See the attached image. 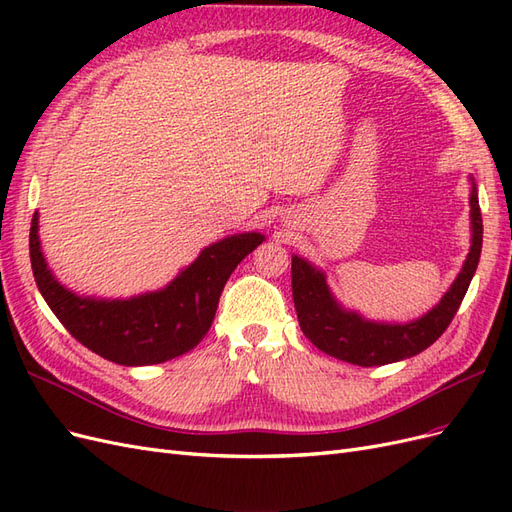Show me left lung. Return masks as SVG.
<instances>
[{
	"label": "left lung",
	"instance_id": "left-lung-1",
	"mask_svg": "<svg viewBox=\"0 0 512 512\" xmlns=\"http://www.w3.org/2000/svg\"><path fill=\"white\" fill-rule=\"evenodd\" d=\"M470 228V252L455 282L444 292L438 305L410 322L367 320L354 309H346L335 299L324 271L292 254V299L301 331L318 350L361 367L397 363L423 352L455 318L478 267L480 247H483V218H480L474 177H470Z\"/></svg>",
	"mask_w": 512,
	"mask_h": 512
}]
</instances>
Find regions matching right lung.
I'll list each match as a JSON object with an SVG mask.
<instances>
[{
	"label": "right lung",
	"mask_w": 512,
	"mask_h": 512,
	"mask_svg": "<svg viewBox=\"0 0 512 512\" xmlns=\"http://www.w3.org/2000/svg\"><path fill=\"white\" fill-rule=\"evenodd\" d=\"M38 220L36 211L29 256L46 305L85 348L126 367L156 365L190 352L207 335L230 273L265 241L262 232H235L207 245L164 288L128 299H102L57 280L46 265Z\"/></svg>",
	"instance_id": "add662e5"
}]
</instances>
